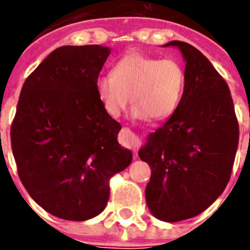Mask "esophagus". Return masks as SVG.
I'll use <instances>...</instances> for the list:
<instances>
[{
	"label": "esophagus",
	"mask_w": 250,
	"mask_h": 250,
	"mask_svg": "<svg viewBox=\"0 0 250 250\" xmlns=\"http://www.w3.org/2000/svg\"><path fill=\"white\" fill-rule=\"evenodd\" d=\"M120 139L123 145L129 147L130 150H133L134 153L138 152V150H139V147L141 146V140L129 129V128H123V129L121 130Z\"/></svg>",
	"instance_id": "34e87169"
}]
</instances>
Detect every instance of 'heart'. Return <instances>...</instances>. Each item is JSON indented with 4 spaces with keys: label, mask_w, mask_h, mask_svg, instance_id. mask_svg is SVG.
Wrapping results in <instances>:
<instances>
[{
    "label": "heart",
    "mask_w": 250,
    "mask_h": 250,
    "mask_svg": "<svg viewBox=\"0 0 250 250\" xmlns=\"http://www.w3.org/2000/svg\"><path fill=\"white\" fill-rule=\"evenodd\" d=\"M185 80L184 67L176 60L130 52L116 62L112 75L97 78L95 90L111 117H118L130 99L133 118L162 121L178 109Z\"/></svg>",
    "instance_id": "b5f03b06"
}]
</instances>
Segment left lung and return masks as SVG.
<instances>
[{
  "label": "left lung",
  "instance_id": "1",
  "mask_svg": "<svg viewBox=\"0 0 250 250\" xmlns=\"http://www.w3.org/2000/svg\"><path fill=\"white\" fill-rule=\"evenodd\" d=\"M178 47L186 62L185 89L169 120L147 137L139 157L151 168L145 190L153 216L176 223L206 210L232 172L239 128L228 83L193 46Z\"/></svg>",
  "mask_w": 250,
  "mask_h": 250
}]
</instances>
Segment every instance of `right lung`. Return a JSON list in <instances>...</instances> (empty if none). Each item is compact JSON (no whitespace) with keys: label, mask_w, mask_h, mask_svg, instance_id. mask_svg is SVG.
I'll return each instance as SVG.
<instances>
[{"label":"right lung","mask_w":250,"mask_h":250,"mask_svg":"<svg viewBox=\"0 0 250 250\" xmlns=\"http://www.w3.org/2000/svg\"><path fill=\"white\" fill-rule=\"evenodd\" d=\"M109 47L62 46L24 82L11 128L22 185L39 206L64 220L102 213L110 179L132 162L117 141L121 125L104 110L95 81Z\"/></svg>","instance_id":"right-lung-1"}]
</instances>
